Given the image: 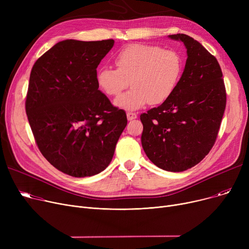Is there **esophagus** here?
I'll list each match as a JSON object with an SVG mask.
<instances>
[{"mask_svg": "<svg viewBox=\"0 0 249 249\" xmlns=\"http://www.w3.org/2000/svg\"><path fill=\"white\" fill-rule=\"evenodd\" d=\"M137 118V114L134 113V112H127V119L129 121H131L133 119H136Z\"/></svg>", "mask_w": 249, "mask_h": 249, "instance_id": "1", "label": "esophagus"}]
</instances>
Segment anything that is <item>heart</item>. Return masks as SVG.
<instances>
[{
  "label": "heart",
  "mask_w": 249,
  "mask_h": 249,
  "mask_svg": "<svg viewBox=\"0 0 249 249\" xmlns=\"http://www.w3.org/2000/svg\"><path fill=\"white\" fill-rule=\"evenodd\" d=\"M117 70L103 67L98 71V85L105 94L117 98L118 107L135 110L147 103L160 105L171 98L184 69L179 53L173 49L146 44H131L114 57Z\"/></svg>",
  "instance_id": "heart-1"
}]
</instances>
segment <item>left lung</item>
Here are the masks:
<instances>
[{
  "mask_svg": "<svg viewBox=\"0 0 249 249\" xmlns=\"http://www.w3.org/2000/svg\"><path fill=\"white\" fill-rule=\"evenodd\" d=\"M169 37L187 48L185 71L171 98L140 115L141 143L156 166L178 173L198 164L214 146L226 89L218 60L201 43L186 34Z\"/></svg>",
  "mask_w": 249,
  "mask_h": 249,
  "instance_id": "1",
  "label": "left lung"
}]
</instances>
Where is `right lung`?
Masks as SVG:
<instances>
[{
  "label": "right lung",
  "instance_id": "obj_1",
  "mask_svg": "<svg viewBox=\"0 0 249 249\" xmlns=\"http://www.w3.org/2000/svg\"><path fill=\"white\" fill-rule=\"evenodd\" d=\"M114 45L64 40L31 70L25 109L36 144L58 171L74 178L106 168L127 125L124 110L99 89L97 68Z\"/></svg>",
  "mask_w": 249,
  "mask_h": 249
}]
</instances>
